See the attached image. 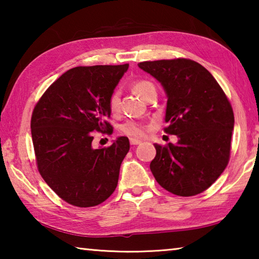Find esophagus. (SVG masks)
<instances>
[{
    "mask_svg": "<svg viewBox=\"0 0 259 259\" xmlns=\"http://www.w3.org/2000/svg\"><path fill=\"white\" fill-rule=\"evenodd\" d=\"M142 143V140H138L136 138H130V144L131 145H139V144Z\"/></svg>",
    "mask_w": 259,
    "mask_h": 259,
    "instance_id": "esophagus-1",
    "label": "esophagus"
}]
</instances>
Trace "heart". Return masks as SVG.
I'll return each instance as SVG.
<instances>
[{
	"label": "heart",
	"mask_w": 259,
	"mask_h": 259,
	"mask_svg": "<svg viewBox=\"0 0 259 259\" xmlns=\"http://www.w3.org/2000/svg\"><path fill=\"white\" fill-rule=\"evenodd\" d=\"M155 88L152 84L151 82L145 81V80H139L134 82L131 84V90L140 97L142 99L145 100L147 95L150 94L151 90H154ZM108 109L112 114H116L120 111V95L119 93H113L108 98ZM121 133L129 136V137L133 138H143L145 137L146 135V125L144 123H140V122H135V121H128L121 125Z\"/></svg>",
	"instance_id": "obj_1"
}]
</instances>
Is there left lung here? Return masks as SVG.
Segmentation results:
<instances>
[{
	"mask_svg": "<svg viewBox=\"0 0 259 259\" xmlns=\"http://www.w3.org/2000/svg\"><path fill=\"white\" fill-rule=\"evenodd\" d=\"M139 68L164 88V133L177 144H155L150 168L160 185L172 194L193 196L217 181L230 161L234 114L230 100L202 65L186 58L143 61Z\"/></svg>",
	"mask_w": 259,
	"mask_h": 259,
	"instance_id": "left-lung-1",
	"label": "left lung"
}]
</instances>
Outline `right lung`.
Here are the masks:
<instances>
[{"mask_svg": "<svg viewBox=\"0 0 259 259\" xmlns=\"http://www.w3.org/2000/svg\"><path fill=\"white\" fill-rule=\"evenodd\" d=\"M129 64L71 68L48 88L30 120L38 172L60 199L80 208L98 205L113 194L130 144L93 147L94 131L113 133L108 98Z\"/></svg>", "mask_w": 259, "mask_h": 259, "instance_id": "1", "label": "right lung"}]
</instances>
